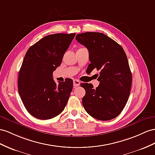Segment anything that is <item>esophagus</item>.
<instances>
[{
  "mask_svg": "<svg viewBox=\"0 0 155 155\" xmlns=\"http://www.w3.org/2000/svg\"><path fill=\"white\" fill-rule=\"evenodd\" d=\"M80 84H81V82L79 81L78 80H77V79H74V80H73V86H80Z\"/></svg>",
  "mask_w": 155,
  "mask_h": 155,
  "instance_id": "obj_1",
  "label": "esophagus"
}]
</instances>
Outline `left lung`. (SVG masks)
Returning a JSON list of instances; mask_svg holds the SVG:
<instances>
[{
	"label": "left lung",
	"mask_w": 155,
	"mask_h": 155,
	"mask_svg": "<svg viewBox=\"0 0 155 155\" xmlns=\"http://www.w3.org/2000/svg\"><path fill=\"white\" fill-rule=\"evenodd\" d=\"M77 41L89 51V71H100V84L82 83L86 90L82 105L90 116L100 120L118 116L128 101L132 76L128 58L122 46L101 33L77 35Z\"/></svg>",
	"instance_id": "1"
}]
</instances>
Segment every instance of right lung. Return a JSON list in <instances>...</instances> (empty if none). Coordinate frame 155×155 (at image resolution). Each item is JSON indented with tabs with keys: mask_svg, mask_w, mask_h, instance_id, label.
Returning <instances> with one entry per match:
<instances>
[{
	"mask_svg": "<svg viewBox=\"0 0 155 155\" xmlns=\"http://www.w3.org/2000/svg\"><path fill=\"white\" fill-rule=\"evenodd\" d=\"M75 33L49 35L31 46L23 59L18 76V92L27 111L48 120L65 109L73 89V80L57 84L53 72L61 65Z\"/></svg>",
	"mask_w": 155,
	"mask_h": 155,
	"instance_id": "add662e5",
	"label": "right lung"
}]
</instances>
